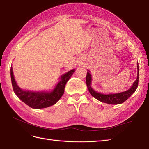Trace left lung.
Wrapping results in <instances>:
<instances>
[{
	"label": "left lung",
	"instance_id": "8db88e82",
	"mask_svg": "<svg viewBox=\"0 0 149 149\" xmlns=\"http://www.w3.org/2000/svg\"><path fill=\"white\" fill-rule=\"evenodd\" d=\"M137 69H138V73H137V78L136 81L133 84L131 88L128 90L117 94H104L95 91L91 86V81H92V77L91 74L89 73V71L87 72L86 75V84L90 94L94 97L97 99L101 102H105V103L109 104H119L123 103L124 101L127 100L132 95L135 93V91L137 89L139 85V63H137Z\"/></svg>",
	"mask_w": 149,
	"mask_h": 149
}]
</instances>
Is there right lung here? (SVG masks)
Instances as JSON below:
<instances>
[{
  "mask_svg": "<svg viewBox=\"0 0 149 149\" xmlns=\"http://www.w3.org/2000/svg\"><path fill=\"white\" fill-rule=\"evenodd\" d=\"M71 70L61 76L60 81L56 85L55 89L48 92H33L21 89L17 84L14 77L13 68L10 67L11 82L14 93L26 104L34 109H41L51 106L56 103L64 93L66 83L75 72Z\"/></svg>",
  "mask_w": 149,
  "mask_h": 149,
  "instance_id": "1",
  "label": "right lung"
}]
</instances>
